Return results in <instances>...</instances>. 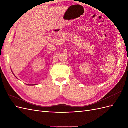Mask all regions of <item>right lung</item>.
Wrapping results in <instances>:
<instances>
[{
    "label": "right lung",
    "instance_id": "obj_1",
    "mask_svg": "<svg viewBox=\"0 0 128 128\" xmlns=\"http://www.w3.org/2000/svg\"><path fill=\"white\" fill-rule=\"evenodd\" d=\"M13 74H14V73H13Z\"/></svg>",
    "mask_w": 128,
    "mask_h": 128
}]
</instances>
